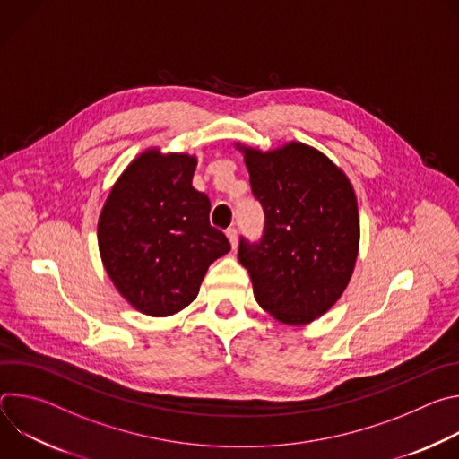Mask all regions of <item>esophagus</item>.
I'll return each mask as SVG.
<instances>
[{
  "instance_id": "obj_1",
  "label": "esophagus",
  "mask_w": 459,
  "mask_h": 459,
  "mask_svg": "<svg viewBox=\"0 0 459 459\" xmlns=\"http://www.w3.org/2000/svg\"><path fill=\"white\" fill-rule=\"evenodd\" d=\"M227 238H229V241L232 245V248H236L238 247V229H234V227L227 229Z\"/></svg>"
}]
</instances>
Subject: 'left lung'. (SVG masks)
I'll return each instance as SVG.
<instances>
[{"mask_svg": "<svg viewBox=\"0 0 459 459\" xmlns=\"http://www.w3.org/2000/svg\"><path fill=\"white\" fill-rule=\"evenodd\" d=\"M243 152L265 227L257 241L239 238V264L259 307L287 325L310 323L340 299L354 271V188L329 158L303 143Z\"/></svg>", "mask_w": 459, "mask_h": 459, "instance_id": "1", "label": "left lung"}]
</instances>
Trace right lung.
<instances>
[{"instance_id":"add662e5","label":"right lung","mask_w":459,"mask_h":459,"mask_svg":"<svg viewBox=\"0 0 459 459\" xmlns=\"http://www.w3.org/2000/svg\"><path fill=\"white\" fill-rule=\"evenodd\" d=\"M195 158L147 151L112 186L98 223L100 254L119 294L149 316H170L200 292L230 250L211 225V202L192 186Z\"/></svg>"}]
</instances>
